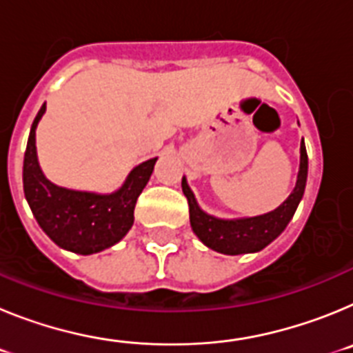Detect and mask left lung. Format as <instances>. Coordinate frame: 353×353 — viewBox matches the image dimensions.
Instances as JSON below:
<instances>
[{
    "label": "left lung",
    "instance_id": "obj_1",
    "mask_svg": "<svg viewBox=\"0 0 353 353\" xmlns=\"http://www.w3.org/2000/svg\"><path fill=\"white\" fill-rule=\"evenodd\" d=\"M305 180H307V152H305L304 139L301 141V164H299L297 183L293 187L292 194L283 201L276 210L267 212L254 217H239V219H221L215 215L201 210L194 198V192L182 179V191L189 201V217L191 228L207 248L214 249L223 254H245V252H258L276 240L285 232V228L292 221L304 196Z\"/></svg>",
    "mask_w": 353,
    "mask_h": 353
}]
</instances>
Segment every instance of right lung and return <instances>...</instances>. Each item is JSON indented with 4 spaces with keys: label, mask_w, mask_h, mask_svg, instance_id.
<instances>
[{
    "label": "right lung",
    "mask_w": 353,
    "mask_h": 353,
    "mask_svg": "<svg viewBox=\"0 0 353 353\" xmlns=\"http://www.w3.org/2000/svg\"><path fill=\"white\" fill-rule=\"evenodd\" d=\"M46 104L33 120L24 154V196L43 233L61 249L93 254L111 248L127 235L134 224V207L154 173L157 157L134 168L118 191L99 194L76 191L52 183L40 170L35 132Z\"/></svg>",
    "instance_id": "add662e5"
}]
</instances>
